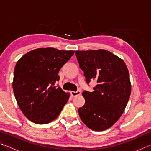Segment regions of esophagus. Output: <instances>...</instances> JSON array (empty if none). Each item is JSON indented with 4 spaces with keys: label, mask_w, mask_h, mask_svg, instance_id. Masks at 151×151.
<instances>
[{
    "label": "esophagus",
    "mask_w": 151,
    "mask_h": 151,
    "mask_svg": "<svg viewBox=\"0 0 151 151\" xmlns=\"http://www.w3.org/2000/svg\"><path fill=\"white\" fill-rule=\"evenodd\" d=\"M70 93H71V95L73 96H76L80 95L81 93L80 91H71Z\"/></svg>",
    "instance_id": "obj_1"
}]
</instances>
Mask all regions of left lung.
<instances>
[{"label": "left lung", "mask_w": 151, "mask_h": 151, "mask_svg": "<svg viewBox=\"0 0 151 151\" xmlns=\"http://www.w3.org/2000/svg\"><path fill=\"white\" fill-rule=\"evenodd\" d=\"M76 56L86 81L96 82L93 92L84 91L81 121L94 131L112 127L123 113L131 92L129 73L124 60L108 50H76Z\"/></svg>", "instance_id": "obj_1"}]
</instances>
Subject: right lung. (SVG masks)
<instances>
[{
    "instance_id": "add662e5",
    "label": "right lung",
    "mask_w": 151,
    "mask_h": 151,
    "mask_svg": "<svg viewBox=\"0 0 151 151\" xmlns=\"http://www.w3.org/2000/svg\"><path fill=\"white\" fill-rule=\"evenodd\" d=\"M74 53V50L40 48L17 61L12 88L20 109L30 121L47 124L59 115L70 94L55 83L59 81L60 69Z\"/></svg>"
}]
</instances>
